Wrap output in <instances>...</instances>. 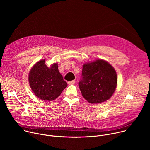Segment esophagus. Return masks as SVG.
Listing matches in <instances>:
<instances>
[{"label":"esophagus","instance_id":"1","mask_svg":"<svg viewBox=\"0 0 150 150\" xmlns=\"http://www.w3.org/2000/svg\"><path fill=\"white\" fill-rule=\"evenodd\" d=\"M75 83V80H73V81H69L68 82V84L69 85H73Z\"/></svg>","mask_w":150,"mask_h":150}]
</instances>
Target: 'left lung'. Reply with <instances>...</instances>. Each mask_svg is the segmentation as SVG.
<instances>
[{
    "instance_id": "1",
    "label": "left lung",
    "mask_w": 150,
    "mask_h": 150,
    "mask_svg": "<svg viewBox=\"0 0 150 150\" xmlns=\"http://www.w3.org/2000/svg\"><path fill=\"white\" fill-rule=\"evenodd\" d=\"M117 82L114 68L104 60H97L83 65L78 85L83 98L90 103L97 104L112 97Z\"/></svg>"
}]
</instances>
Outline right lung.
<instances>
[{
  "mask_svg": "<svg viewBox=\"0 0 150 150\" xmlns=\"http://www.w3.org/2000/svg\"><path fill=\"white\" fill-rule=\"evenodd\" d=\"M28 81L35 95L46 101L57 98L68 86L58 70L57 63L49 68L45 64V59L38 62L31 69Z\"/></svg>",
  "mask_w": 150,
  "mask_h": 150,
  "instance_id": "add662e5",
  "label": "right lung"
}]
</instances>
